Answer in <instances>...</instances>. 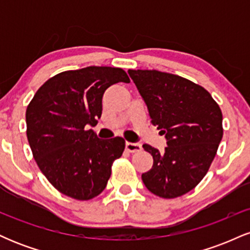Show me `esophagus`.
Segmentation results:
<instances>
[{
  "mask_svg": "<svg viewBox=\"0 0 250 250\" xmlns=\"http://www.w3.org/2000/svg\"><path fill=\"white\" fill-rule=\"evenodd\" d=\"M142 149L140 143H133V142H125V150H128L129 153H136Z\"/></svg>",
  "mask_w": 250,
  "mask_h": 250,
  "instance_id": "obj_1",
  "label": "esophagus"
}]
</instances>
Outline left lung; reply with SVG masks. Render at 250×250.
I'll list each match as a JSON object with an SVG mask.
<instances>
[{"instance_id": "left-lung-1", "label": "left lung", "mask_w": 250, "mask_h": 250, "mask_svg": "<svg viewBox=\"0 0 250 250\" xmlns=\"http://www.w3.org/2000/svg\"><path fill=\"white\" fill-rule=\"evenodd\" d=\"M148 107L151 123L166 135L167 147L151 154L153 167L142 174L151 193L163 199L182 196L206 176L222 140V113L205 88L174 74L128 70Z\"/></svg>"}]
</instances>
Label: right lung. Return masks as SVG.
Listing matches in <instances>:
<instances>
[{
  "instance_id": "1",
  "label": "right lung",
  "mask_w": 250,
  "mask_h": 250,
  "mask_svg": "<svg viewBox=\"0 0 250 250\" xmlns=\"http://www.w3.org/2000/svg\"><path fill=\"white\" fill-rule=\"evenodd\" d=\"M130 80L121 68L87 67L57 74L40 87L25 111L27 137L40 170L60 193L90 200L104 190L121 157L122 137L101 140L88 125L102 114L105 89Z\"/></svg>"
}]
</instances>
